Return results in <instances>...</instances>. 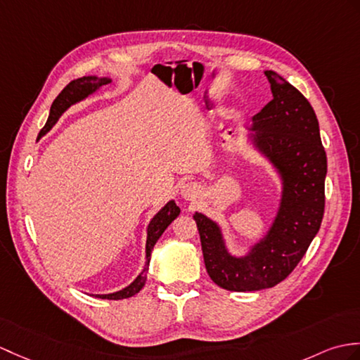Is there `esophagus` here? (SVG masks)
Wrapping results in <instances>:
<instances>
[{
	"instance_id": "esophagus-1",
	"label": "esophagus",
	"mask_w": 360,
	"mask_h": 360,
	"mask_svg": "<svg viewBox=\"0 0 360 360\" xmlns=\"http://www.w3.org/2000/svg\"><path fill=\"white\" fill-rule=\"evenodd\" d=\"M181 195H182V198H186V199H193L198 195L196 184H193V182L184 184L182 188H181Z\"/></svg>"
}]
</instances>
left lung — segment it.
<instances>
[{
    "mask_svg": "<svg viewBox=\"0 0 360 360\" xmlns=\"http://www.w3.org/2000/svg\"><path fill=\"white\" fill-rule=\"evenodd\" d=\"M264 73L273 99L253 116L250 138L282 179L281 204L271 227L245 256H233L219 225L202 213L193 214L207 273L216 285L230 291L278 285L304 257L323 218L327 155L316 113L281 75Z\"/></svg>",
    "mask_w": 360,
    "mask_h": 360,
    "instance_id": "1",
    "label": "left lung"
}]
</instances>
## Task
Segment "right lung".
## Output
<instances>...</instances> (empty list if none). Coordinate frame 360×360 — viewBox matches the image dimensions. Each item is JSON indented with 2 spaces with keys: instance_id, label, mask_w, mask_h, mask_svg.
<instances>
[{
  "instance_id": "obj_1",
  "label": "right lung",
  "mask_w": 360,
  "mask_h": 360,
  "mask_svg": "<svg viewBox=\"0 0 360 360\" xmlns=\"http://www.w3.org/2000/svg\"><path fill=\"white\" fill-rule=\"evenodd\" d=\"M112 79L110 78H98V77H82L78 79H73L72 82L67 84L60 95L55 98V101L50 107V113H49V120L46 122V125L43 127V130L39 131L38 138L44 136L46 133L53 127L56 124V121L60 120V116L69 108L70 105L77 104L82 99H86L87 96H90L91 94H95L98 89H101L107 84H110ZM179 207L174 204V200H170L167 202L165 207H162L160 212L155 214V218L150 221L148 227H147V244H146V265L144 270L141 271V274L138 278L133 281L129 287H125L116 293H110V295H95L96 297L101 299H110V300H120V299H127L135 296L136 293H139L141 288L146 285V279H147V271H148V264H150V256H152V250L155 247V244L158 242V239L161 238L162 233L165 231V229L178 218L179 216Z\"/></svg>"
}]
</instances>
